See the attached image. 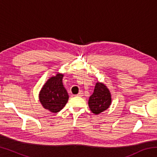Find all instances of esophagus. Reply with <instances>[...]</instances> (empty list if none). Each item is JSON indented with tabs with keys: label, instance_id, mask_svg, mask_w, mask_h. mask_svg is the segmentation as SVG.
Masks as SVG:
<instances>
[{
	"label": "esophagus",
	"instance_id": "34e87169",
	"mask_svg": "<svg viewBox=\"0 0 157 157\" xmlns=\"http://www.w3.org/2000/svg\"><path fill=\"white\" fill-rule=\"evenodd\" d=\"M83 94H83V91H80L78 93V94L77 95H78V96H79V97H82V96H83Z\"/></svg>",
	"mask_w": 157,
	"mask_h": 157
}]
</instances>
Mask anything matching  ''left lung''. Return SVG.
Returning <instances> with one entry per match:
<instances>
[{
  "instance_id": "obj_1",
  "label": "left lung",
  "mask_w": 157,
  "mask_h": 157,
  "mask_svg": "<svg viewBox=\"0 0 157 157\" xmlns=\"http://www.w3.org/2000/svg\"><path fill=\"white\" fill-rule=\"evenodd\" d=\"M88 103L90 109L96 115L107 109L111 103V96L109 89L103 83L98 82Z\"/></svg>"
}]
</instances>
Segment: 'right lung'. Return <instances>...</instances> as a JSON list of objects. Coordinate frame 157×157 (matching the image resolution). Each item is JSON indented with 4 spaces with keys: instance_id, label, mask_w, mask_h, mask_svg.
I'll return each instance as SVG.
<instances>
[{
    "instance_id": "add662e5",
    "label": "right lung",
    "mask_w": 157,
    "mask_h": 157,
    "mask_svg": "<svg viewBox=\"0 0 157 157\" xmlns=\"http://www.w3.org/2000/svg\"><path fill=\"white\" fill-rule=\"evenodd\" d=\"M63 74L58 73L47 80L39 93V100L46 109L59 112L66 105L68 94L62 83Z\"/></svg>"
}]
</instances>
